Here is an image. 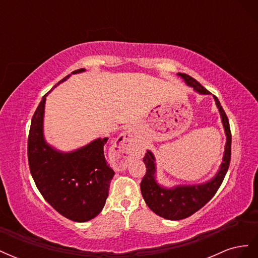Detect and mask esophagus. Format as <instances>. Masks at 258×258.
I'll use <instances>...</instances> for the list:
<instances>
[{
  "mask_svg": "<svg viewBox=\"0 0 258 258\" xmlns=\"http://www.w3.org/2000/svg\"><path fill=\"white\" fill-rule=\"evenodd\" d=\"M135 151V143L132 140L131 130H124L114 144L113 168L116 171L126 170L128 161Z\"/></svg>",
  "mask_w": 258,
  "mask_h": 258,
  "instance_id": "34e87169",
  "label": "esophagus"
}]
</instances>
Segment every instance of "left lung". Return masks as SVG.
<instances>
[{
    "instance_id": "8db88e82",
    "label": "left lung",
    "mask_w": 258,
    "mask_h": 258,
    "mask_svg": "<svg viewBox=\"0 0 258 258\" xmlns=\"http://www.w3.org/2000/svg\"><path fill=\"white\" fill-rule=\"evenodd\" d=\"M184 80L187 86L194 88L200 95H211V93L201 86L191 76L177 73ZM215 104L221 115L222 123L226 135V144L223 155V162L221 163L217 173L209 181L201 184L192 185H175L173 187H166L158 183L156 178L155 156L151 151H147L143 161L146 166V174L141 182V191L144 201L154 213L171 221H178L196 213L206 204L213 198L217 189L220 188L223 179L227 173L230 155H231V134L227 115L225 114L218 99L213 96Z\"/></svg>"
}]
</instances>
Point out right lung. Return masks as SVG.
I'll use <instances>...</instances> for the list:
<instances>
[{"label":"right lung","instance_id":"right-lung-1","mask_svg":"<svg viewBox=\"0 0 258 258\" xmlns=\"http://www.w3.org/2000/svg\"><path fill=\"white\" fill-rule=\"evenodd\" d=\"M85 71L80 69L72 74ZM50 91L42 98L31 121L28 138L31 175L44 199L57 212L71 221L84 223L102 211L115 174L104 157L103 147L108 138H98L72 152H61L48 144L44 137V114L46 97Z\"/></svg>","mask_w":258,"mask_h":258}]
</instances>
